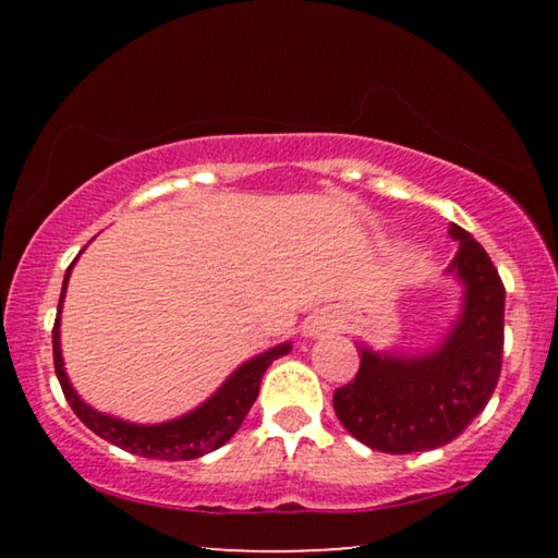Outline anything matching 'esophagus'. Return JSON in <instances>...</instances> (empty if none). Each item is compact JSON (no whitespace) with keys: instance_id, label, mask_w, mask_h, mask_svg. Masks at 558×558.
Listing matches in <instances>:
<instances>
[{"instance_id":"1","label":"esophagus","mask_w":558,"mask_h":558,"mask_svg":"<svg viewBox=\"0 0 558 558\" xmlns=\"http://www.w3.org/2000/svg\"><path fill=\"white\" fill-rule=\"evenodd\" d=\"M332 330H338V319H335L332 312H317V315H312L304 323V335L307 338H319V335H327Z\"/></svg>"}]
</instances>
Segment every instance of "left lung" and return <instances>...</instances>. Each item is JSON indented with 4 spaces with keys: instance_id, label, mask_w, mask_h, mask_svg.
Segmentation results:
<instances>
[{
    "instance_id": "left-lung-1",
    "label": "left lung",
    "mask_w": 558,
    "mask_h": 558,
    "mask_svg": "<svg viewBox=\"0 0 558 558\" xmlns=\"http://www.w3.org/2000/svg\"><path fill=\"white\" fill-rule=\"evenodd\" d=\"M449 277L462 302L437 345L401 353L357 342L361 371L332 396L340 424L365 447L388 454L445 447L468 429L498 386L506 289L490 256L457 223Z\"/></svg>"
}]
</instances>
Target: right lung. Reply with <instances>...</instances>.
<instances>
[{"mask_svg": "<svg viewBox=\"0 0 558 558\" xmlns=\"http://www.w3.org/2000/svg\"><path fill=\"white\" fill-rule=\"evenodd\" d=\"M73 264L68 266L65 271L56 327H52V361H56V376L60 380V388H63L65 399L75 411V416L101 439L121 447L124 452L147 457V460H195V457H203L213 452V449L223 447L226 441L241 429L248 409L254 407L266 368H269L277 357L287 355L289 350H292V342H281V345H274L269 350H264V353H258L256 357H251V361L241 363L239 368L218 386V391L210 393L201 407H195L193 411H187V414H182L178 418H170V422L134 424L126 422V418L104 414V411L88 407V403L75 393L71 378H68L65 373L63 350H60V310H63L65 289L68 279H71Z\"/></svg>", "mask_w": 558, "mask_h": 558, "instance_id": "1", "label": "right lung"}]
</instances>
